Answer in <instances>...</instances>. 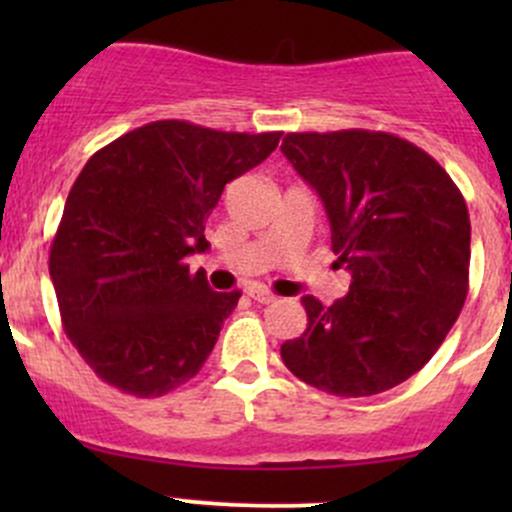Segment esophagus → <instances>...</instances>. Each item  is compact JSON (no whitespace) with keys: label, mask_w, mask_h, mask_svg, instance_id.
<instances>
[{"label":"esophagus","mask_w":512,"mask_h":512,"mask_svg":"<svg viewBox=\"0 0 512 512\" xmlns=\"http://www.w3.org/2000/svg\"><path fill=\"white\" fill-rule=\"evenodd\" d=\"M247 294H250V297L255 299V302H260V304L275 302V294L267 292V289H262V287H250V289H247Z\"/></svg>","instance_id":"1"}]
</instances>
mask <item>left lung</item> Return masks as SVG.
I'll return each mask as SVG.
<instances>
[{
    "instance_id": "left-lung-1",
    "label": "left lung",
    "mask_w": 512,
    "mask_h": 512,
    "mask_svg": "<svg viewBox=\"0 0 512 512\" xmlns=\"http://www.w3.org/2000/svg\"><path fill=\"white\" fill-rule=\"evenodd\" d=\"M282 153L322 198L334 255L352 272L332 307L302 297L307 329L282 344V361L332 396L394 389L436 354L466 302V200L436 160L394 133H287Z\"/></svg>"
}]
</instances>
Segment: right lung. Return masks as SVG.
Listing matches in <instances>:
<instances>
[{
	"label": "right lung",
	"mask_w": 512,
	"mask_h": 512,
	"mask_svg": "<svg viewBox=\"0 0 512 512\" xmlns=\"http://www.w3.org/2000/svg\"><path fill=\"white\" fill-rule=\"evenodd\" d=\"M275 133L153 121L96 151L49 252L66 337L101 381L153 399L193 379L242 292H213L185 257L225 185L260 165Z\"/></svg>",
	"instance_id": "add662e5"
}]
</instances>
